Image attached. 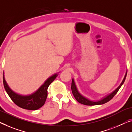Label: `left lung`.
<instances>
[{"label":"left lung","mask_w":132,"mask_h":132,"mask_svg":"<svg viewBox=\"0 0 132 132\" xmlns=\"http://www.w3.org/2000/svg\"><path fill=\"white\" fill-rule=\"evenodd\" d=\"M127 71H126V72L125 77H124L122 82H121V83L120 84V85L118 86L114 91L112 92L111 93L105 95V97L102 98L101 100H98V101H92V100H90L88 99V98H86L84 97V96L82 95V94L78 91L77 87H76V84L75 83L73 78L72 80V85H71V89H72L73 95L75 98L76 100V101L80 104H84V105H101V104H105L106 103H107L108 101H109L110 100H111L112 98L114 97V96L117 94V92H118V91H119L120 88H121V86L123 85V84L125 81L126 77V75H127Z\"/></svg>","instance_id":"obj_1"}]
</instances>
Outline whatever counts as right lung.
I'll return each mask as SVG.
<instances>
[{"label":"right lung","instance_id":"right-lung-1","mask_svg":"<svg viewBox=\"0 0 132 132\" xmlns=\"http://www.w3.org/2000/svg\"><path fill=\"white\" fill-rule=\"evenodd\" d=\"M57 76L58 73H54L50 76L37 91L29 95H21L13 91L6 81L4 72L3 74V85L7 94L16 105L23 109L36 110L44 104L47 97V88Z\"/></svg>","mask_w":132,"mask_h":132}]
</instances>
